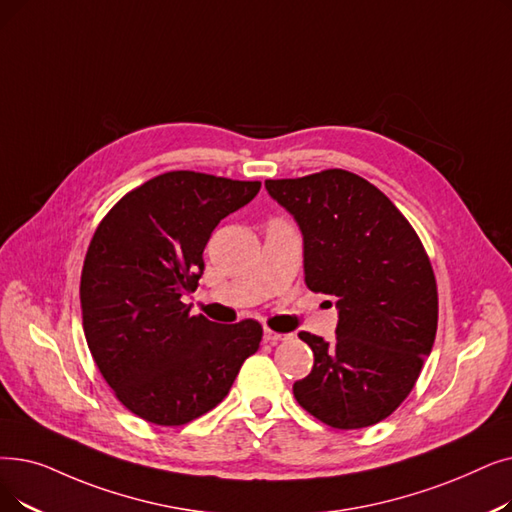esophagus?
I'll return each mask as SVG.
<instances>
[{"label": "esophagus", "mask_w": 512, "mask_h": 512, "mask_svg": "<svg viewBox=\"0 0 512 512\" xmlns=\"http://www.w3.org/2000/svg\"><path fill=\"white\" fill-rule=\"evenodd\" d=\"M288 337H291V335H286V332H276L272 328H265L263 330V341L265 343H278V341H284Z\"/></svg>", "instance_id": "1"}]
</instances>
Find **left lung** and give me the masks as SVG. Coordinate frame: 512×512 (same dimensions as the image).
<instances>
[{
  "label": "left lung",
  "mask_w": 512,
  "mask_h": 512,
  "mask_svg": "<svg viewBox=\"0 0 512 512\" xmlns=\"http://www.w3.org/2000/svg\"><path fill=\"white\" fill-rule=\"evenodd\" d=\"M303 234L309 291L337 297V337L299 332L314 368L293 385L303 410L332 429L393 414L414 389L437 332V282L410 221L364 177L324 169L265 180Z\"/></svg>",
  "instance_id": "obj_1"
}]
</instances>
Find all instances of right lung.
Masks as SVG:
<instances>
[{"instance_id": "right-lung-1", "label": "right lung", "mask_w": 512, "mask_h": 512, "mask_svg": "<svg viewBox=\"0 0 512 512\" xmlns=\"http://www.w3.org/2000/svg\"><path fill=\"white\" fill-rule=\"evenodd\" d=\"M261 182L167 171L129 190L98 224L81 272L83 332L119 402L161 427H180L224 399L259 349L255 320L192 316L203 251L226 215Z\"/></svg>"}]
</instances>
